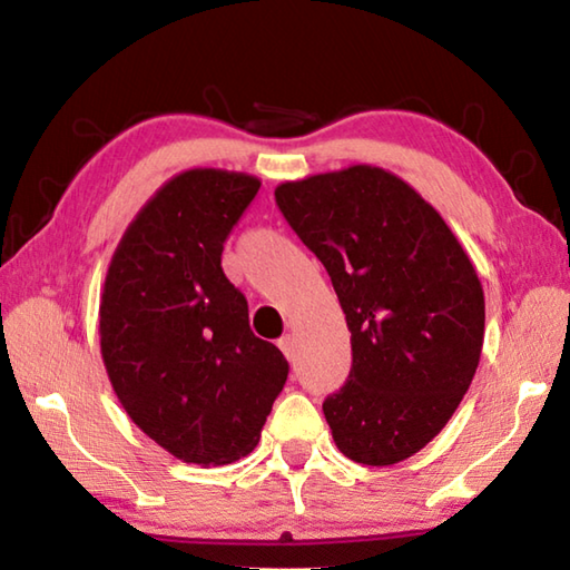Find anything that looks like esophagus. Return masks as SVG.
I'll list each match as a JSON object with an SVG mask.
<instances>
[{"mask_svg": "<svg viewBox=\"0 0 570 570\" xmlns=\"http://www.w3.org/2000/svg\"><path fill=\"white\" fill-rule=\"evenodd\" d=\"M294 336L292 334H286V336H282V340H278V350H282L284 354H286V360H294Z\"/></svg>", "mask_w": 570, "mask_h": 570, "instance_id": "1", "label": "esophagus"}]
</instances>
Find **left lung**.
<instances>
[{
	"label": "left lung",
	"mask_w": 570,
	"mask_h": 570,
	"mask_svg": "<svg viewBox=\"0 0 570 570\" xmlns=\"http://www.w3.org/2000/svg\"><path fill=\"white\" fill-rule=\"evenodd\" d=\"M274 196L352 332L350 380L324 402L336 448L372 468L412 458L480 362L485 294L468 250L410 183L366 163L278 183Z\"/></svg>",
	"instance_id": "1"
}]
</instances>
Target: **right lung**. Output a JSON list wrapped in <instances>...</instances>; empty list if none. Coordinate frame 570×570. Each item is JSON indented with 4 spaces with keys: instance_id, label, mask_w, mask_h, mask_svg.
Segmentation results:
<instances>
[{
    "instance_id": "obj_1",
    "label": "right lung",
    "mask_w": 570,
    "mask_h": 570,
    "mask_svg": "<svg viewBox=\"0 0 570 570\" xmlns=\"http://www.w3.org/2000/svg\"><path fill=\"white\" fill-rule=\"evenodd\" d=\"M262 188L248 173L190 168L125 228L100 294V354L128 417L180 462L228 465L258 445L288 362L258 340L220 268Z\"/></svg>"
}]
</instances>
